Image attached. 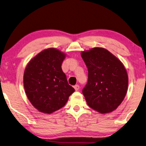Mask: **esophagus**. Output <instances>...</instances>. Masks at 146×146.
I'll use <instances>...</instances> for the list:
<instances>
[{"label":"esophagus","mask_w":146,"mask_h":146,"mask_svg":"<svg viewBox=\"0 0 146 146\" xmlns=\"http://www.w3.org/2000/svg\"><path fill=\"white\" fill-rule=\"evenodd\" d=\"M74 88H75V91H78V90H79V85H75V86H74Z\"/></svg>","instance_id":"34e87169"}]
</instances>
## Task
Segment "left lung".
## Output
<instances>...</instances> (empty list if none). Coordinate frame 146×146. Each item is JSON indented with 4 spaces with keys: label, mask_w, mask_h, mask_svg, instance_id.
I'll return each mask as SVG.
<instances>
[{
    "label": "left lung",
    "mask_w": 146,
    "mask_h": 146,
    "mask_svg": "<svg viewBox=\"0 0 146 146\" xmlns=\"http://www.w3.org/2000/svg\"><path fill=\"white\" fill-rule=\"evenodd\" d=\"M88 70L83 94L90 108L101 114L114 111L121 104L128 88V75L122 62L100 47L82 52Z\"/></svg>",
    "instance_id": "1"
}]
</instances>
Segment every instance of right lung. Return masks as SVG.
Instances as JSON below:
<instances>
[{
	"instance_id": "add662e5",
	"label": "right lung",
	"mask_w": 146,
	"mask_h": 146,
	"mask_svg": "<svg viewBox=\"0 0 146 146\" xmlns=\"http://www.w3.org/2000/svg\"><path fill=\"white\" fill-rule=\"evenodd\" d=\"M66 54L54 48L40 52L25 69L23 86L27 98L35 108L51 114L65 105L75 92L62 71Z\"/></svg>"
}]
</instances>
